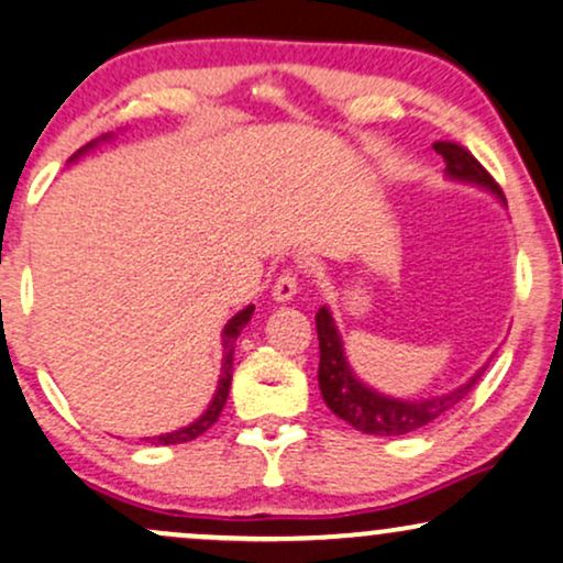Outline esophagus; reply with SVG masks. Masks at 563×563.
Listing matches in <instances>:
<instances>
[{
  "instance_id": "34e87169",
  "label": "esophagus",
  "mask_w": 563,
  "mask_h": 563,
  "mask_svg": "<svg viewBox=\"0 0 563 563\" xmlns=\"http://www.w3.org/2000/svg\"><path fill=\"white\" fill-rule=\"evenodd\" d=\"M297 295V274L292 271H284V274L276 279L274 289H271V297H274V302H279V306H287V302H292Z\"/></svg>"
}]
</instances>
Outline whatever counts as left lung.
I'll return each instance as SVG.
<instances>
[{
    "label": "left lung",
    "mask_w": 563,
    "mask_h": 563,
    "mask_svg": "<svg viewBox=\"0 0 563 563\" xmlns=\"http://www.w3.org/2000/svg\"><path fill=\"white\" fill-rule=\"evenodd\" d=\"M432 147L434 152H440L442 161H445V176L451 178V181L472 184V187L490 191V195H495L506 205L504 191H500L498 184L493 181V176L474 161L472 152L453 142H434ZM316 329H319L321 350L319 387L323 402H327V406L332 408V413L340 416L342 421H347L350 427H355L363 434H376V438H398V434H411L416 429L432 424L434 419L445 416L455 402H461L468 393H472V387L477 385L479 376L485 374L487 368L485 363V366H482L472 379H466L464 385L451 389V393L434 395V398H393V395L376 393L374 387L361 382L358 374L350 368L345 345H342V334L332 319V310L327 306H321L319 313H316Z\"/></svg>",
    "instance_id": "left-lung-1"
}]
</instances>
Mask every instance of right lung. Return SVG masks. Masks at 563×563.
Listing matches in <instances>:
<instances>
[{"label": "right lung", "mask_w": 563, "mask_h": 563, "mask_svg": "<svg viewBox=\"0 0 563 563\" xmlns=\"http://www.w3.org/2000/svg\"><path fill=\"white\" fill-rule=\"evenodd\" d=\"M110 136H112V134H104L102 139H95V142H89V144H86V147H81V150L76 152V155L70 157V163H73V161H78V157L86 155V152H89V150H95L99 142H108ZM253 310H255V306L242 308L240 313L231 316L227 327H223V332H221V345H223L221 379H218L216 395H213V400H210V406L205 408V413L200 416V419L191 421L189 427H181V429H176V432L161 434V438H152V442H155V445H178V442H189V440L200 438L202 432H208V429L216 424L218 416H221L223 406H227V398H229V387H231V368H234V342H236V336L242 334V329L247 327V321L253 319ZM147 440H150V438H147Z\"/></svg>", "instance_id": "1"}]
</instances>
